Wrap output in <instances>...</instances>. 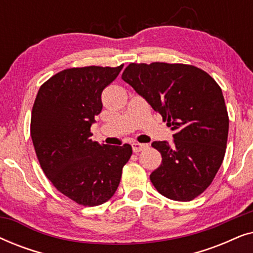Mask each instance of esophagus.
Masks as SVG:
<instances>
[{
  "instance_id": "1",
  "label": "esophagus",
  "mask_w": 253,
  "mask_h": 253,
  "mask_svg": "<svg viewBox=\"0 0 253 253\" xmlns=\"http://www.w3.org/2000/svg\"><path fill=\"white\" fill-rule=\"evenodd\" d=\"M146 148H148V144H140V143H137V141H134V143H132V150L133 152H141L144 150H146Z\"/></svg>"
}]
</instances>
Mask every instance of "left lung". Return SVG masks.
Segmentation results:
<instances>
[{
	"label": "left lung",
	"mask_w": 253,
	"mask_h": 253,
	"mask_svg": "<svg viewBox=\"0 0 253 253\" xmlns=\"http://www.w3.org/2000/svg\"><path fill=\"white\" fill-rule=\"evenodd\" d=\"M122 79L161 114L172 143L153 141L160 167L150 175L162 196L190 202L209 188L226 153L229 119L220 86L202 69L154 62L131 63Z\"/></svg>",
	"instance_id": "1"
}]
</instances>
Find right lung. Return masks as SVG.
<instances>
[{"instance_id": "right-lung-1", "label": "right lung", "mask_w": 253, "mask_h": 253, "mask_svg": "<svg viewBox=\"0 0 253 253\" xmlns=\"http://www.w3.org/2000/svg\"><path fill=\"white\" fill-rule=\"evenodd\" d=\"M122 68L67 69L48 79L34 101L31 137L38 160L55 188L79 205L112 198L132 154L129 144L100 145L89 132L102 110V91Z\"/></svg>"}]
</instances>
